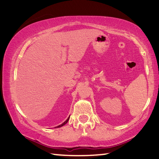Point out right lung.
<instances>
[{
	"mask_svg": "<svg viewBox=\"0 0 159 159\" xmlns=\"http://www.w3.org/2000/svg\"><path fill=\"white\" fill-rule=\"evenodd\" d=\"M70 117V116H69ZM69 117L68 118H67V119L65 120V121H64L63 123H62V124H61V125H58V126H57V128H60V127H61V126H63L64 125H65L66 124V123H67V122H68V120H69Z\"/></svg>",
	"mask_w": 159,
	"mask_h": 159,
	"instance_id": "1",
	"label": "right lung"
}]
</instances>
